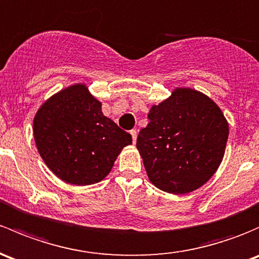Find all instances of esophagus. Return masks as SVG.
<instances>
[{"label":"esophagus","instance_id":"1","mask_svg":"<svg viewBox=\"0 0 259 259\" xmlns=\"http://www.w3.org/2000/svg\"><path fill=\"white\" fill-rule=\"evenodd\" d=\"M130 134H132V138H133V143H137V138H138V132L135 129L130 130Z\"/></svg>","mask_w":259,"mask_h":259}]
</instances>
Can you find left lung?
Here are the masks:
<instances>
[{
    "label": "left lung",
    "mask_w": 259,
    "mask_h": 259,
    "mask_svg": "<svg viewBox=\"0 0 259 259\" xmlns=\"http://www.w3.org/2000/svg\"><path fill=\"white\" fill-rule=\"evenodd\" d=\"M148 118L137 148L151 184L175 195L205 185L221 165L230 133L219 105L195 89L176 88Z\"/></svg>",
    "instance_id": "obj_1"
}]
</instances>
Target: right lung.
Masks as SVG:
<instances>
[{"label": "right lung", "mask_w": 259, "mask_h": 259, "mask_svg": "<svg viewBox=\"0 0 259 259\" xmlns=\"http://www.w3.org/2000/svg\"><path fill=\"white\" fill-rule=\"evenodd\" d=\"M40 157L64 182L78 186L107 178L122 148L133 143L102 111L85 84H74L46 100L33 119Z\"/></svg>", "instance_id": "obj_1"}]
</instances>
